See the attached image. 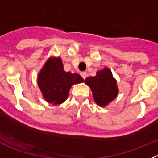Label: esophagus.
Segmentation results:
<instances>
[{"mask_svg":"<svg viewBox=\"0 0 158 158\" xmlns=\"http://www.w3.org/2000/svg\"><path fill=\"white\" fill-rule=\"evenodd\" d=\"M80 75H81V76L83 77V79H86V78H87V73L86 72V71H83V72H81Z\"/></svg>","mask_w":158,"mask_h":158,"instance_id":"obj_1","label":"esophagus"}]
</instances>
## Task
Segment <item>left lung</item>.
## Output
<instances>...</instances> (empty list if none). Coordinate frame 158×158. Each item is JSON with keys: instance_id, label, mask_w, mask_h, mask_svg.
I'll return each instance as SVG.
<instances>
[{"instance_id": "8db88e82", "label": "left lung", "mask_w": 158, "mask_h": 158, "mask_svg": "<svg viewBox=\"0 0 158 158\" xmlns=\"http://www.w3.org/2000/svg\"><path fill=\"white\" fill-rule=\"evenodd\" d=\"M85 83L90 87L94 100L100 106L107 105L118 94L117 83L108 68L98 71L94 77L87 78Z\"/></svg>"}]
</instances>
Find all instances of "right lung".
Here are the masks:
<instances>
[{
	"instance_id": "1",
	"label": "right lung",
	"mask_w": 158,
	"mask_h": 158,
	"mask_svg": "<svg viewBox=\"0 0 158 158\" xmlns=\"http://www.w3.org/2000/svg\"><path fill=\"white\" fill-rule=\"evenodd\" d=\"M83 82L79 74L66 72L60 58L47 61L38 75V86L44 98L54 105L61 104L67 99L71 87Z\"/></svg>"
}]
</instances>
